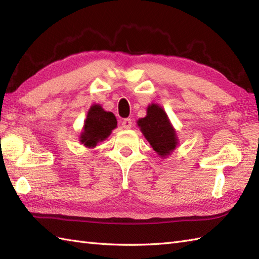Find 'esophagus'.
Segmentation results:
<instances>
[{
  "label": "esophagus",
  "instance_id": "obj_1",
  "mask_svg": "<svg viewBox=\"0 0 259 259\" xmlns=\"http://www.w3.org/2000/svg\"><path fill=\"white\" fill-rule=\"evenodd\" d=\"M121 125H122L123 129H130L132 127V120L130 118L123 119L122 122H121Z\"/></svg>",
  "mask_w": 259,
  "mask_h": 259
}]
</instances>
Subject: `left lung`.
<instances>
[{"mask_svg": "<svg viewBox=\"0 0 259 259\" xmlns=\"http://www.w3.org/2000/svg\"><path fill=\"white\" fill-rule=\"evenodd\" d=\"M138 125L160 157H167L177 148V132L172 127L163 108L159 105H149L147 116L138 120Z\"/></svg>", "mask_w": 259, "mask_h": 259, "instance_id": "obj_1", "label": "left lung"}]
</instances>
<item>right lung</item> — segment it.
I'll list each match as a JSON object with an SVG mask.
<instances>
[{
    "instance_id": "obj_1",
    "label": "right lung",
    "mask_w": 259,
    "mask_h": 259,
    "mask_svg": "<svg viewBox=\"0 0 259 259\" xmlns=\"http://www.w3.org/2000/svg\"><path fill=\"white\" fill-rule=\"evenodd\" d=\"M117 127V119L112 112L105 111L100 105H93L88 110L80 135V142L85 147L94 148L104 141Z\"/></svg>"
}]
</instances>
